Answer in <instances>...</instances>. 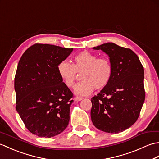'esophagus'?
I'll return each instance as SVG.
<instances>
[{"instance_id":"obj_1","label":"esophagus","mask_w":159,"mask_h":159,"mask_svg":"<svg viewBox=\"0 0 159 159\" xmlns=\"http://www.w3.org/2000/svg\"><path fill=\"white\" fill-rule=\"evenodd\" d=\"M82 100H83V98L81 97H76L75 98H74V101H76V102H79V101Z\"/></svg>"}]
</instances>
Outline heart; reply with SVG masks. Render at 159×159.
<instances>
[{"mask_svg":"<svg viewBox=\"0 0 159 159\" xmlns=\"http://www.w3.org/2000/svg\"><path fill=\"white\" fill-rule=\"evenodd\" d=\"M57 71L67 87H72L76 79V72L81 74L80 80L74 87V93L79 96H88L94 89H102L109 85L113 76V66L104 57L98 58L94 54L83 51L74 57L72 65L63 61L57 66Z\"/></svg>","mask_w":159,"mask_h":159,"instance_id":"obj_1","label":"heart"}]
</instances>
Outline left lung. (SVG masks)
<instances>
[{"label": "left lung", "mask_w": 159, "mask_h": 159, "mask_svg": "<svg viewBox=\"0 0 159 159\" xmlns=\"http://www.w3.org/2000/svg\"><path fill=\"white\" fill-rule=\"evenodd\" d=\"M93 50L108 55L113 66L109 85L92 98V121L98 129L119 133L135 123L145 100L144 70L133 50L112 42Z\"/></svg>", "instance_id": "obj_1"}]
</instances>
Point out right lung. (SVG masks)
I'll return each instance as SVG.
<instances>
[{"label": "right lung", "mask_w": 159, "mask_h": 159, "mask_svg": "<svg viewBox=\"0 0 159 159\" xmlns=\"http://www.w3.org/2000/svg\"><path fill=\"white\" fill-rule=\"evenodd\" d=\"M73 48L36 43L24 52L15 76L16 111L26 128L41 137H55L70 121L73 94L57 66Z\"/></svg>", "instance_id": "obj_1"}]
</instances>
